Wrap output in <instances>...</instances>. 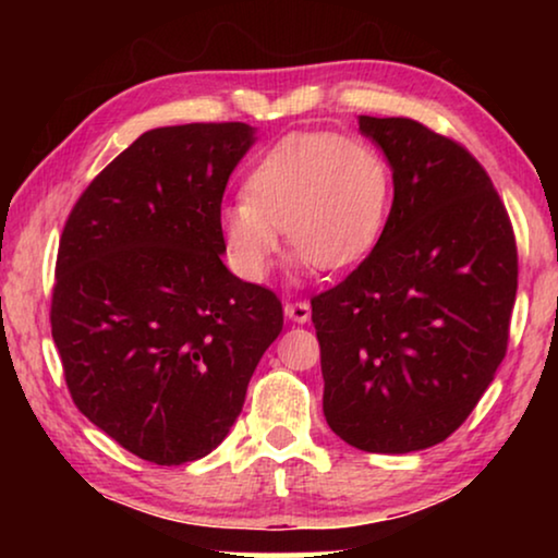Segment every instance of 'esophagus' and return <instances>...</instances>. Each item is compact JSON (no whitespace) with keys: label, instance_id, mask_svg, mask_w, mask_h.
Listing matches in <instances>:
<instances>
[{"label":"esophagus","instance_id":"esophagus-1","mask_svg":"<svg viewBox=\"0 0 558 558\" xmlns=\"http://www.w3.org/2000/svg\"><path fill=\"white\" fill-rule=\"evenodd\" d=\"M284 315L292 319V323H307L310 319V315H312V310H310V302H304V300H296V302H287L284 304Z\"/></svg>","mask_w":558,"mask_h":558}]
</instances>
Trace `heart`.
I'll list each match as a JSON object with an SVG mask.
<instances>
[{"mask_svg":"<svg viewBox=\"0 0 558 558\" xmlns=\"http://www.w3.org/2000/svg\"><path fill=\"white\" fill-rule=\"evenodd\" d=\"M391 197V167L376 147L335 132L289 134L248 167L243 197L220 208V239L251 281L269 274L279 231L304 262L338 271L371 254Z\"/></svg>","mask_w":558,"mask_h":558,"instance_id":"obj_1","label":"heart"}]
</instances>
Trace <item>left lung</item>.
I'll return each mask as SVG.
<instances>
[{
  "label": "left lung",
  "mask_w": 558,
  "mask_h": 558,
  "mask_svg": "<svg viewBox=\"0 0 558 558\" xmlns=\"http://www.w3.org/2000/svg\"><path fill=\"white\" fill-rule=\"evenodd\" d=\"M393 170L384 233L355 271L312 296L330 429L363 452L445 441L508 350L513 226L483 165L414 119L361 117Z\"/></svg>",
  "instance_id": "1"
}]
</instances>
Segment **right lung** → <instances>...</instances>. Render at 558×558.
<instances>
[{
  "mask_svg": "<svg viewBox=\"0 0 558 558\" xmlns=\"http://www.w3.org/2000/svg\"><path fill=\"white\" fill-rule=\"evenodd\" d=\"M241 121L144 132L96 174L60 235L52 340L83 416L142 460L210 454L284 325L271 289L220 262Z\"/></svg>",
  "mask_w": 558,
  "mask_h": 558,
  "instance_id": "add662e5",
  "label": "right lung"
}]
</instances>
